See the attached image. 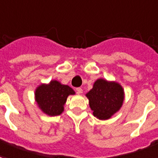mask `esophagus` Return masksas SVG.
Returning a JSON list of instances; mask_svg holds the SVG:
<instances>
[{
	"label": "esophagus",
	"instance_id": "obj_1",
	"mask_svg": "<svg viewBox=\"0 0 158 158\" xmlns=\"http://www.w3.org/2000/svg\"><path fill=\"white\" fill-rule=\"evenodd\" d=\"M76 91H77L78 94H82L83 93V89L81 88H77L76 89Z\"/></svg>",
	"mask_w": 158,
	"mask_h": 158
}]
</instances>
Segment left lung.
Instances as JSON below:
<instances>
[{
  "label": "left lung",
  "instance_id": "1",
  "mask_svg": "<svg viewBox=\"0 0 158 158\" xmlns=\"http://www.w3.org/2000/svg\"><path fill=\"white\" fill-rule=\"evenodd\" d=\"M85 95L94 116L104 121L120 110L125 99V92L119 83L104 79H97Z\"/></svg>",
  "mask_w": 158,
  "mask_h": 158
}]
</instances>
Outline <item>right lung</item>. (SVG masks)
<instances>
[{
	"label": "right lung",
	"mask_w": 158,
	"mask_h": 158,
	"mask_svg": "<svg viewBox=\"0 0 158 158\" xmlns=\"http://www.w3.org/2000/svg\"><path fill=\"white\" fill-rule=\"evenodd\" d=\"M72 94H75L73 89L53 79L48 84H41L37 86L35 90V100L44 114L56 116L63 113L68 96Z\"/></svg>",
	"instance_id": "add662e5"
}]
</instances>
